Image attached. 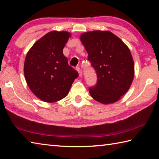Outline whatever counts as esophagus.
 I'll return each mask as SVG.
<instances>
[{
  "mask_svg": "<svg viewBox=\"0 0 159 159\" xmlns=\"http://www.w3.org/2000/svg\"><path fill=\"white\" fill-rule=\"evenodd\" d=\"M76 70H77V71L79 72V76L80 77H81L82 76V75H83V73H82V71H81V69H80L79 67H78V68H76Z\"/></svg>",
  "mask_w": 159,
  "mask_h": 159,
  "instance_id": "esophagus-1",
  "label": "esophagus"
}]
</instances>
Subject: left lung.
<instances>
[{
  "instance_id": "obj_1",
  "label": "left lung",
  "mask_w": 159,
  "mask_h": 159,
  "mask_svg": "<svg viewBox=\"0 0 159 159\" xmlns=\"http://www.w3.org/2000/svg\"><path fill=\"white\" fill-rule=\"evenodd\" d=\"M80 39L98 77L96 85L89 88L91 97L104 104L118 101L129 90L134 78V61L129 48L108 31L85 32Z\"/></svg>"
}]
</instances>
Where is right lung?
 <instances>
[{"label": "right lung", "mask_w": 159, "mask_h": 159, "mask_svg": "<svg viewBox=\"0 0 159 159\" xmlns=\"http://www.w3.org/2000/svg\"><path fill=\"white\" fill-rule=\"evenodd\" d=\"M71 34L50 31L34 44L26 56L24 72L35 95L46 102L65 98L79 73L68 64L63 48Z\"/></svg>", "instance_id": "add662e5"}]
</instances>
